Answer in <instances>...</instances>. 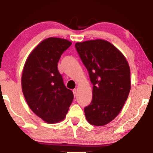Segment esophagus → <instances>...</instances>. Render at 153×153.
Instances as JSON below:
<instances>
[{
  "label": "esophagus",
  "instance_id": "esophagus-1",
  "mask_svg": "<svg viewBox=\"0 0 153 153\" xmlns=\"http://www.w3.org/2000/svg\"><path fill=\"white\" fill-rule=\"evenodd\" d=\"M77 91H78V90H77V88H74V90H73V93H74V96L76 95V93H77Z\"/></svg>",
  "mask_w": 153,
  "mask_h": 153
}]
</instances>
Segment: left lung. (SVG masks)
I'll use <instances>...</instances> for the list:
<instances>
[{
  "instance_id": "obj_1",
  "label": "left lung",
  "mask_w": 153,
  "mask_h": 153,
  "mask_svg": "<svg viewBox=\"0 0 153 153\" xmlns=\"http://www.w3.org/2000/svg\"><path fill=\"white\" fill-rule=\"evenodd\" d=\"M93 83V100L84 108L90 124L103 126L119 114L131 88L130 69L124 55L104 39L75 44Z\"/></svg>"
}]
</instances>
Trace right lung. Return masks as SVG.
I'll return each instance as SVG.
<instances>
[{"label": "right lung", "instance_id": "add662e5", "mask_svg": "<svg viewBox=\"0 0 153 153\" xmlns=\"http://www.w3.org/2000/svg\"><path fill=\"white\" fill-rule=\"evenodd\" d=\"M71 45L70 41L58 37L44 39L29 54L23 69L22 88L27 104L50 124L65 118L74 98L58 70L60 56Z\"/></svg>", "mask_w": 153, "mask_h": 153}]
</instances>
